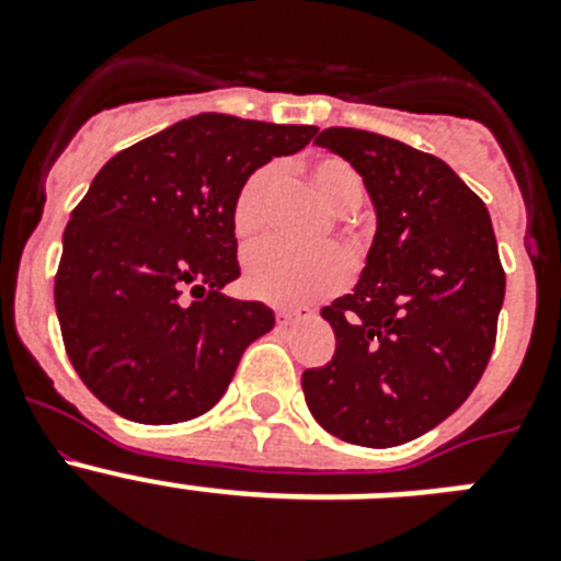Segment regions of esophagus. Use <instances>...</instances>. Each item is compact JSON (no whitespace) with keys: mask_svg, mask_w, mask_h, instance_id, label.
<instances>
[{"mask_svg":"<svg viewBox=\"0 0 561 561\" xmlns=\"http://www.w3.org/2000/svg\"><path fill=\"white\" fill-rule=\"evenodd\" d=\"M300 311H295V309H277L275 311V320H277V325H291L295 323V320H300Z\"/></svg>","mask_w":561,"mask_h":561,"instance_id":"obj_1","label":"esophagus"}]
</instances>
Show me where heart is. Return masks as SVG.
Returning <instances> with one entry per match:
<instances>
[{"instance_id": "b5f03b06", "label": "heart", "mask_w": 561, "mask_h": 561, "mask_svg": "<svg viewBox=\"0 0 561 561\" xmlns=\"http://www.w3.org/2000/svg\"><path fill=\"white\" fill-rule=\"evenodd\" d=\"M306 180L325 207L336 216L356 210L365 199L359 171L342 157H317L306 162ZM277 187V168L261 165L241 182L232 202V225L238 236H255L270 221V202ZM348 250L356 257V238L348 236ZM348 280V257L336 247L291 250L280 241H264L247 250L244 286L252 297L275 306H304L317 297L334 295Z\"/></svg>"}]
</instances>
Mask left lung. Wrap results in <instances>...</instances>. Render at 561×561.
Wrapping results in <instances>:
<instances>
[{
    "mask_svg": "<svg viewBox=\"0 0 561 561\" xmlns=\"http://www.w3.org/2000/svg\"><path fill=\"white\" fill-rule=\"evenodd\" d=\"M317 146L359 171L376 236L359 284L320 314L336 336L329 365L304 374L311 415L359 447H396L469 399L497 336L505 275L483 202L433 153L362 128Z\"/></svg>",
    "mask_w": 561,
    "mask_h": 561,
    "instance_id": "obj_1",
    "label": "left lung"
}]
</instances>
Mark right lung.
I'll list each match as a JSON object with an SVG mask.
<instances>
[{"label":"right lung","mask_w":561,"mask_h":561,"mask_svg":"<svg viewBox=\"0 0 561 561\" xmlns=\"http://www.w3.org/2000/svg\"><path fill=\"white\" fill-rule=\"evenodd\" d=\"M314 134L196 114L98 171L64 230L56 311L72 368L108 410L176 424L225 396L247 345L275 325L270 306L221 291L241 275L232 202L255 168Z\"/></svg>","instance_id":"right-lung-1"}]
</instances>
